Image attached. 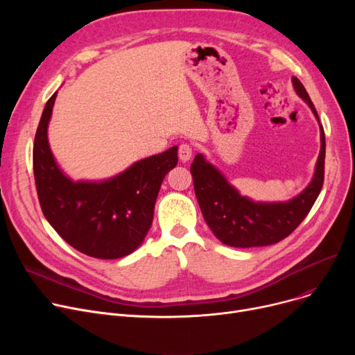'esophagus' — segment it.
I'll return each instance as SVG.
<instances>
[{
    "label": "esophagus",
    "instance_id": "esophagus-1",
    "mask_svg": "<svg viewBox=\"0 0 355 355\" xmlns=\"http://www.w3.org/2000/svg\"><path fill=\"white\" fill-rule=\"evenodd\" d=\"M191 155H193V148L189 144H181L178 146V157L182 162L190 161Z\"/></svg>",
    "mask_w": 355,
    "mask_h": 355
}]
</instances>
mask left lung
I'll list each match as a JSON object with an SVG mask.
<instances>
[{"label": "left lung", "mask_w": 355, "mask_h": 355, "mask_svg": "<svg viewBox=\"0 0 355 355\" xmlns=\"http://www.w3.org/2000/svg\"><path fill=\"white\" fill-rule=\"evenodd\" d=\"M293 87L312 109H316L300 79L292 78ZM321 126V151L312 181L295 198L285 202H254L240 196L218 170L201 154L196 155L190 170L194 191L202 217L214 236L232 248H259L275 245L288 237L308 216L324 184L325 134Z\"/></svg>", "instance_id": "8db88e82"}]
</instances>
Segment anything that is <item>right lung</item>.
<instances>
[{
	"instance_id": "add662e5",
	"label": "right lung",
	"mask_w": 355,
	"mask_h": 355,
	"mask_svg": "<svg viewBox=\"0 0 355 355\" xmlns=\"http://www.w3.org/2000/svg\"><path fill=\"white\" fill-rule=\"evenodd\" d=\"M55 95L44 106L33 148L43 214L76 250L98 259L123 257L142 243L153 225L161 182L178 162V146L141 159L114 178L74 182L55 164L47 141Z\"/></svg>"
}]
</instances>
